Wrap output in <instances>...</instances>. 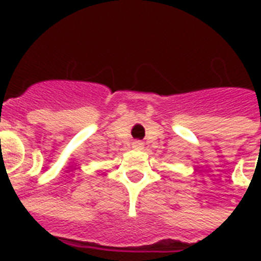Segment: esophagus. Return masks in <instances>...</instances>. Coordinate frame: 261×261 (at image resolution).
<instances>
[{
	"label": "esophagus",
	"instance_id": "esophagus-1",
	"mask_svg": "<svg viewBox=\"0 0 261 261\" xmlns=\"http://www.w3.org/2000/svg\"><path fill=\"white\" fill-rule=\"evenodd\" d=\"M133 147H135V149H142L143 143L141 142V141H135V142L133 143Z\"/></svg>",
	"mask_w": 261,
	"mask_h": 261
}]
</instances>
